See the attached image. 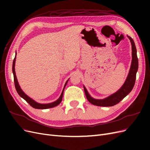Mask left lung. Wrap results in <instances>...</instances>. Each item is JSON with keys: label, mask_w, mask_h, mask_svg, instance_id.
Instances as JSON below:
<instances>
[{"label": "left lung", "mask_w": 150, "mask_h": 150, "mask_svg": "<svg viewBox=\"0 0 150 150\" xmlns=\"http://www.w3.org/2000/svg\"><path fill=\"white\" fill-rule=\"evenodd\" d=\"M128 38L130 40L131 47H132V61H131L129 74L127 76L125 83L116 93L102 99H94L91 96L85 86H83L86 96L90 103L98 106H112L120 103L133 89L135 83L136 75H137L138 69V59L137 57V48H136L134 40L128 35Z\"/></svg>", "instance_id": "obj_1"}]
</instances>
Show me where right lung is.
<instances>
[{
  "label": "right lung",
  "mask_w": 150,
  "mask_h": 150,
  "mask_svg": "<svg viewBox=\"0 0 150 150\" xmlns=\"http://www.w3.org/2000/svg\"><path fill=\"white\" fill-rule=\"evenodd\" d=\"M16 55H17V52H16V56L14 57V59L13 61V64H12V72H13V80H14V84H15V87L16 89V91L17 93L19 94V96L23 98L24 99L28 102L30 105L35 108V109H40V110H44V109H47V108H54L57 105H59L61 103V102L62 101V96H63V93H64V88L66 87V86L68 82V81L69 79H67V81L66 82L64 86V88H63V90L62 91V93L61 94L60 97L58 99H57L56 101H54L52 103H47V104H40L38 102L35 101L34 99H33L32 98H30L29 96H28V95H27L22 90V89L21 88L19 84V83H18V81L17 79V77H16V71H15V64H16Z\"/></svg>",
  "instance_id": "right-lung-1"
}]
</instances>
